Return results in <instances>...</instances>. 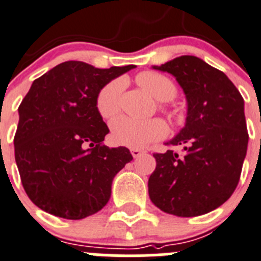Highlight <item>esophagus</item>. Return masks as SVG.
<instances>
[{"instance_id": "34e87169", "label": "esophagus", "mask_w": 261, "mask_h": 261, "mask_svg": "<svg viewBox=\"0 0 261 261\" xmlns=\"http://www.w3.org/2000/svg\"><path fill=\"white\" fill-rule=\"evenodd\" d=\"M144 150L139 149V148H133V149H131V154H133L134 158H139L142 154H144Z\"/></svg>"}]
</instances>
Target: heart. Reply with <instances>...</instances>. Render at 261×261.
<instances>
[{
    "instance_id": "1",
    "label": "heart",
    "mask_w": 261,
    "mask_h": 261,
    "mask_svg": "<svg viewBox=\"0 0 261 261\" xmlns=\"http://www.w3.org/2000/svg\"><path fill=\"white\" fill-rule=\"evenodd\" d=\"M136 82L143 90L160 101H167L176 95V86L174 82L157 72H143L136 77ZM125 82L116 80L104 86L97 94L96 108L101 118H114L121 109ZM170 116L172 113L170 112ZM169 133L166 122L161 118H152L140 121L130 117H119L112 123V139L119 145L130 148H144L150 143L164 139Z\"/></svg>"
}]
</instances>
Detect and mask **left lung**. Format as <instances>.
Listing matches in <instances>:
<instances>
[{
  "instance_id": "1",
  "label": "left lung",
  "mask_w": 261,
  "mask_h": 261,
  "mask_svg": "<svg viewBox=\"0 0 261 261\" xmlns=\"http://www.w3.org/2000/svg\"><path fill=\"white\" fill-rule=\"evenodd\" d=\"M153 69L174 75L188 111L186 126L166 143L182 147V154H153L149 198L171 215H203L221 206L240 181L248 144L245 101L221 70L197 57L182 55Z\"/></svg>"
}]
</instances>
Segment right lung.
<instances>
[{
  "mask_svg": "<svg viewBox=\"0 0 261 261\" xmlns=\"http://www.w3.org/2000/svg\"><path fill=\"white\" fill-rule=\"evenodd\" d=\"M134 68L70 60L33 81L19 106L14 147L24 191L41 210L80 220L108 203L114 176L133 155L126 147L103 144L109 128L96 97Z\"/></svg>",
  "mask_w": 261,
  "mask_h": 261,
  "instance_id": "right-lung-1",
  "label": "right lung"
}]
</instances>
